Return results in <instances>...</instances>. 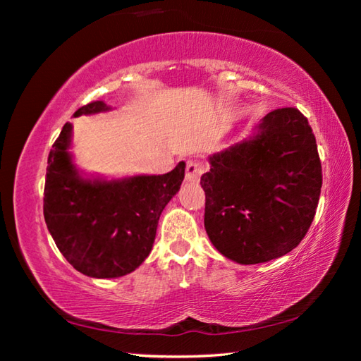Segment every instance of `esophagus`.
<instances>
[{"label":"esophagus","mask_w":361,"mask_h":361,"mask_svg":"<svg viewBox=\"0 0 361 361\" xmlns=\"http://www.w3.org/2000/svg\"><path fill=\"white\" fill-rule=\"evenodd\" d=\"M205 172L204 164L200 161H195V159H191L186 164V180L188 181H199L200 176Z\"/></svg>","instance_id":"esophagus-1"}]
</instances>
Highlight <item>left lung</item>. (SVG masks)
Wrapping results in <instances>:
<instances>
[{
	"label": "left lung",
	"instance_id": "8db88e82",
	"mask_svg": "<svg viewBox=\"0 0 361 361\" xmlns=\"http://www.w3.org/2000/svg\"><path fill=\"white\" fill-rule=\"evenodd\" d=\"M205 231L226 258L258 264L290 253L314 221L322 162L309 121L298 108L267 113L258 133L210 156Z\"/></svg>",
	"mask_w": 361,
	"mask_h": 361
}]
</instances>
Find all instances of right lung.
I'll use <instances>...</instances> for the list:
<instances>
[{
  "mask_svg": "<svg viewBox=\"0 0 361 361\" xmlns=\"http://www.w3.org/2000/svg\"><path fill=\"white\" fill-rule=\"evenodd\" d=\"M106 109L97 100L73 116ZM70 137L71 126L65 124L47 157L42 199L47 229L60 253L84 276H126L148 258L159 216L185 178V162L166 175L84 180L71 162Z\"/></svg>",
  "mask_w": 361,
  "mask_h": 361,
  "instance_id": "obj_1",
  "label": "right lung"
}]
</instances>
